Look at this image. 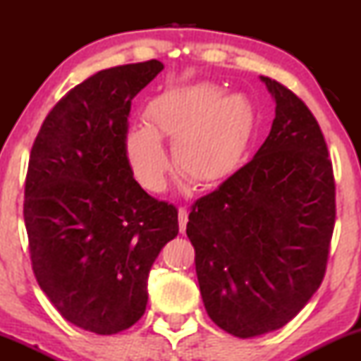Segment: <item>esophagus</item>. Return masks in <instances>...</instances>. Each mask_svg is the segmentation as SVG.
<instances>
[{
    "mask_svg": "<svg viewBox=\"0 0 361 361\" xmlns=\"http://www.w3.org/2000/svg\"><path fill=\"white\" fill-rule=\"evenodd\" d=\"M178 222H180V233H185L186 222H188V212H186V207H180V209H178Z\"/></svg>",
    "mask_w": 361,
    "mask_h": 361,
    "instance_id": "obj_1",
    "label": "esophagus"
}]
</instances>
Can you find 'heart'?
<instances>
[{
    "label": "heart",
    "mask_w": 361,
    "mask_h": 361,
    "mask_svg": "<svg viewBox=\"0 0 361 361\" xmlns=\"http://www.w3.org/2000/svg\"><path fill=\"white\" fill-rule=\"evenodd\" d=\"M146 127L128 132L126 152L135 180L149 192L166 185L169 159L159 139L171 140L176 171L200 185L217 183L238 164L246 142L250 109L239 94L192 85L159 94L144 111Z\"/></svg>",
    "instance_id": "b5f03b06"
}]
</instances>
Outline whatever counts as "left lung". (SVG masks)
Masks as SVG:
<instances>
[{"label":"left lung","instance_id":"obj_1","mask_svg":"<svg viewBox=\"0 0 361 361\" xmlns=\"http://www.w3.org/2000/svg\"><path fill=\"white\" fill-rule=\"evenodd\" d=\"M276 109L255 157L192 205L186 235L207 314L252 338L292 321L321 287L336 221L321 127L287 86L261 76Z\"/></svg>","mask_w":361,"mask_h":361}]
</instances>
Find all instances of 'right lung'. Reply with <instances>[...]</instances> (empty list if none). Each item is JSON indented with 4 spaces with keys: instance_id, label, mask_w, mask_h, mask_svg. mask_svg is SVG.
<instances>
[{
    "instance_id": "obj_1",
    "label": "right lung",
    "mask_w": 361,
    "mask_h": 361,
    "mask_svg": "<svg viewBox=\"0 0 361 361\" xmlns=\"http://www.w3.org/2000/svg\"><path fill=\"white\" fill-rule=\"evenodd\" d=\"M159 61L103 69L45 117L28 161L23 217L32 270L66 321L117 334L146 312L147 276L178 210L135 181L126 152L135 94Z\"/></svg>"
}]
</instances>
